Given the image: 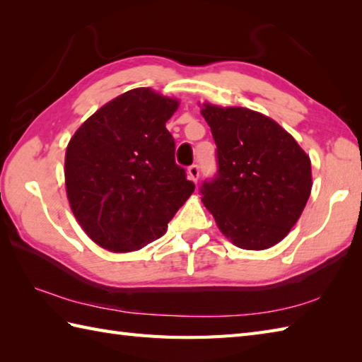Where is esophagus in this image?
I'll list each match as a JSON object with an SVG mask.
<instances>
[{
  "label": "esophagus",
  "mask_w": 362,
  "mask_h": 362,
  "mask_svg": "<svg viewBox=\"0 0 362 362\" xmlns=\"http://www.w3.org/2000/svg\"><path fill=\"white\" fill-rule=\"evenodd\" d=\"M199 174H201V169H199L197 165H191V166L188 168V177H189V179L193 180V182H197Z\"/></svg>",
  "instance_id": "1"
}]
</instances>
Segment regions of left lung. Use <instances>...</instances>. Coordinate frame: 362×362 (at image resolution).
<instances>
[{"label": "left lung", "instance_id": "1", "mask_svg": "<svg viewBox=\"0 0 362 362\" xmlns=\"http://www.w3.org/2000/svg\"><path fill=\"white\" fill-rule=\"evenodd\" d=\"M216 143L218 173L201 187L202 202L236 247L280 243L311 193V161L286 130L244 107L204 104Z\"/></svg>", "mask_w": 362, "mask_h": 362}]
</instances>
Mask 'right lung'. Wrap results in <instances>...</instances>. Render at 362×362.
I'll use <instances>...</instances> for the list:
<instances>
[{"mask_svg":"<svg viewBox=\"0 0 362 362\" xmlns=\"http://www.w3.org/2000/svg\"><path fill=\"white\" fill-rule=\"evenodd\" d=\"M177 107V99L151 88L129 90L91 115L68 143V201L101 247L132 252L158 240L193 194L166 129Z\"/></svg>","mask_w":362,"mask_h":362,"instance_id":"right-lung-1","label":"right lung"}]
</instances>
